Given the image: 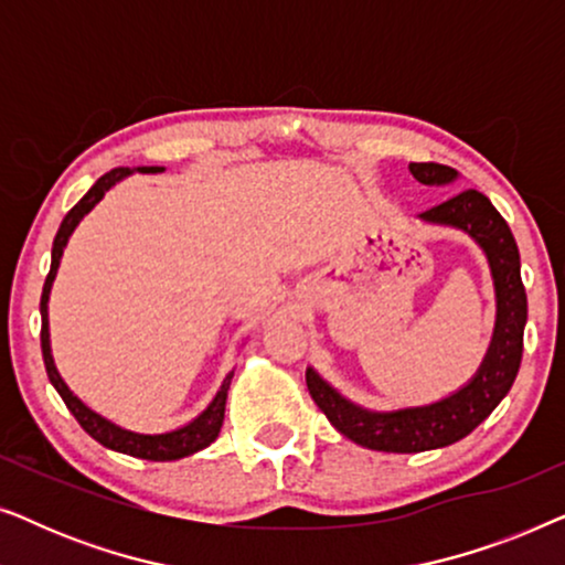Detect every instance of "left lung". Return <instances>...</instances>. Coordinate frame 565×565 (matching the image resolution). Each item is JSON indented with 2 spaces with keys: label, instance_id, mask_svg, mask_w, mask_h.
Returning a JSON list of instances; mask_svg holds the SVG:
<instances>
[{
  "label": "left lung",
  "instance_id": "8db88e82",
  "mask_svg": "<svg viewBox=\"0 0 565 565\" xmlns=\"http://www.w3.org/2000/svg\"><path fill=\"white\" fill-rule=\"evenodd\" d=\"M412 174L424 184H445L455 180V169L437 161H414ZM424 221L447 223L468 231L489 257L497 282V331L481 370L466 388L431 406L404 408L393 414H373L350 404L321 381L313 370H306V385L316 406L327 419L350 437L352 443L383 452H424L447 447L468 437L512 388L522 362V337L527 321V292L520 275V249L507 221L478 190H466L445 203L422 213Z\"/></svg>",
  "mask_w": 565,
  "mask_h": 565
}]
</instances>
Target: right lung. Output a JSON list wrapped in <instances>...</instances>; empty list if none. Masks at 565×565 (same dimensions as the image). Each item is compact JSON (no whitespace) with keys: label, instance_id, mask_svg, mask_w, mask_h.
<instances>
[{"label":"right lung","instance_id":"1","mask_svg":"<svg viewBox=\"0 0 565 565\" xmlns=\"http://www.w3.org/2000/svg\"><path fill=\"white\" fill-rule=\"evenodd\" d=\"M141 172H159L161 167H138ZM130 174L128 167H118V169H110V172L99 177V180L92 184V190L84 195L79 203H76L72 211L66 213V218L61 221V228L56 238H53V252H51V273L45 277V285H43V296H41V316H43V327H41V350H43V362H45V373H49V381L53 383V388L58 391V396L64 398V404L68 412L74 414V419L82 424V429L87 431L89 437H95L99 445L110 447L115 452H126V455H134V458H141V460H157V462H164V460H180V458H188V455L203 450L213 443L215 437H218L221 431V424H223V412H226V393H228V385H231V377L234 373L226 375V381H223L221 391L215 393L213 404L205 408L203 414L198 416L195 422H190L188 427L182 429H174V431H167V435H136V431H126L120 427H115L103 416L89 412L87 406L82 404L79 398L74 396L72 391L66 388V383L61 381V375L56 373V365H53V358H51V344H49V292H51V285H53V277H56V269H58V262H61V254H64V246L68 242V236H72V231L76 228V223H79L84 215H87L92 207H95L99 200L107 190L113 188L115 182H120L122 177Z\"/></svg>","mask_w":565,"mask_h":565}]
</instances>
